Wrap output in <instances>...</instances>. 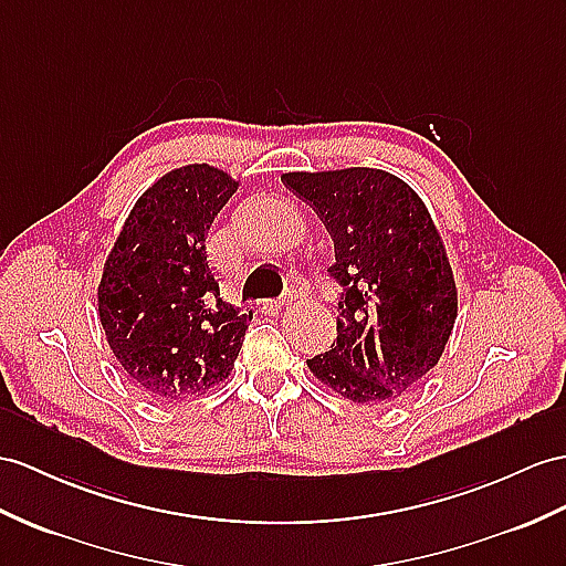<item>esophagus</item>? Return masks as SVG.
<instances>
[{"mask_svg":"<svg viewBox=\"0 0 566 566\" xmlns=\"http://www.w3.org/2000/svg\"><path fill=\"white\" fill-rule=\"evenodd\" d=\"M291 302H293V295H291V297H281V300H266V302H264V310L279 312V310H283L285 305H291Z\"/></svg>","mask_w":566,"mask_h":566,"instance_id":"1","label":"esophagus"}]
</instances>
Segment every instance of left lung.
Instances as JSON below:
<instances>
[{
    "instance_id": "1",
    "label": "left lung",
    "mask_w": 566,
    "mask_h": 566,
    "mask_svg": "<svg viewBox=\"0 0 566 566\" xmlns=\"http://www.w3.org/2000/svg\"><path fill=\"white\" fill-rule=\"evenodd\" d=\"M334 240L338 338L307 360L353 403H394L442 357L459 314L447 247L418 191L377 168L285 172Z\"/></svg>"
}]
</instances>
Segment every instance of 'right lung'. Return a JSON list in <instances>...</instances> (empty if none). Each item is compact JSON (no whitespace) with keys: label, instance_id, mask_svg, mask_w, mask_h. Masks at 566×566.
Masks as SVG:
<instances>
[{"label":"right lung","instance_id":"1","mask_svg":"<svg viewBox=\"0 0 566 566\" xmlns=\"http://www.w3.org/2000/svg\"><path fill=\"white\" fill-rule=\"evenodd\" d=\"M240 179L209 163L158 177L119 230L98 285L107 346L156 401H185L230 377L250 314L220 297L206 235Z\"/></svg>","mask_w":566,"mask_h":566}]
</instances>
